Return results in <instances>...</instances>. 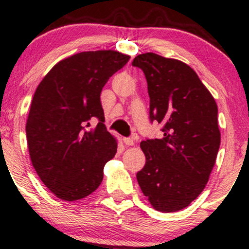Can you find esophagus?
Returning <instances> with one entry per match:
<instances>
[{
	"mask_svg": "<svg viewBox=\"0 0 249 249\" xmlns=\"http://www.w3.org/2000/svg\"><path fill=\"white\" fill-rule=\"evenodd\" d=\"M123 142H124V144L125 145H127V146H133L134 145V139H132V138H124L123 139Z\"/></svg>",
	"mask_w": 249,
	"mask_h": 249,
	"instance_id": "1",
	"label": "esophagus"
}]
</instances>
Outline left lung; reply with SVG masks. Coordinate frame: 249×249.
Listing matches in <instances>:
<instances>
[{"instance_id":"1","label":"left lung","mask_w":249,"mask_h":249,"mask_svg":"<svg viewBox=\"0 0 249 249\" xmlns=\"http://www.w3.org/2000/svg\"><path fill=\"white\" fill-rule=\"evenodd\" d=\"M132 65L146 77L150 118L164 123L161 139L141 142L146 164L137 180L154 210L177 212L198 198L215 165L218 105L196 71L179 59L146 53Z\"/></svg>"}]
</instances>
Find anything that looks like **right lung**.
<instances>
[{"mask_svg": "<svg viewBox=\"0 0 249 249\" xmlns=\"http://www.w3.org/2000/svg\"><path fill=\"white\" fill-rule=\"evenodd\" d=\"M130 56L83 51L53 65L37 87L25 132L30 160L48 190L64 201L90 196L115 157L117 139L104 125L101 92ZM93 116L95 129L85 130Z\"/></svg>", "mask_w": 249, "mask_h": 249, "instance_id": "add662e5", "label": "right lung"}]
</instances>
